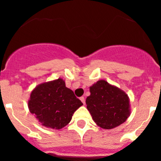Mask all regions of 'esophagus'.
<instances>
[{
  "label": "esophagus",
  "mask_w": 161,
  "mask_h": 161,
  "mask_svg": "<svg viewBox=\"0 0 161 161\" xmlns=\"http://www.w3.org/2000/svg\"><path fill=\"white\" fill-rule=\"evenodd\" d=\"M80 100L81 101L82 103H83L84 105H85V97H80Z\"/></svg>",
  "instance_id": "1"
}]
</instances>
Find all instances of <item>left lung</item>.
Returning <instances> with one entry per match:
<instances>
[{
    "instance_id": "8db88e82",
    "label": "left lung",
    "mask_w": 161,
    "mask_h": 161,
    "mask_svg": "<svg viewBox=\"0 0 161 161\" xmlns=\"http://www.w3.org/2000/svg\"><path fill=\"white\" fill-rule=\"evenodd\" d=\"M86 98L92 119L103 129H113L125 123L130 114V99L124 91L100 80L89 87Z\"/></svg>"
}]
</instances>
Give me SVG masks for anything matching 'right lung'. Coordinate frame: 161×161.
<instances>
[{"instance_id": "add662e5", "label": "right lung", "mask_w": 161, "mask_h": 161, "mask_svg": "<svg viewBox=\"0 0 161 161\" xmlns=\"http://www.w3.org/2000/svg\"><path fill=\"white\" fill-rule=\"evenodd\" d=\"M82 105L61 78L37 85L31 91L28 101L30 112L39 123L55 130L70 123L74 112Z\"/></svg>"}]
</instances>
